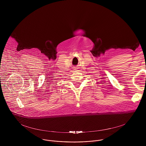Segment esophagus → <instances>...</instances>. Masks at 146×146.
Here are the masks:
<instances>
[{
    "instance_id": "obj_1",
    "label": "esophagus",
    "mask_w": 146,
    "mask_h": 146,
    "mask_svg": "<svg viewBox=\"0 0 146 146\" xmlns=\"http://www.w3.org/2000/svg\"><path fill=\"white\" fill-rule=\"evenodd\" d=\"M77 68H76V67H74V68H73V70H76Z\"/></svg>"
}]
</instances>
